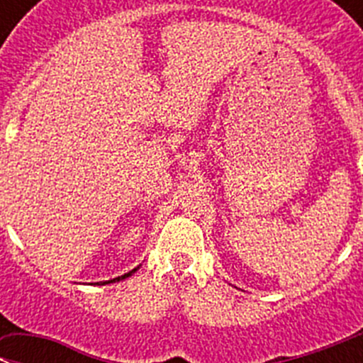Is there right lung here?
<instances>
[{
  "instance_id": "right-lung-1",
  "label": "right lung",
  "mask_w": 363,
  "mask_h": 363,
  "mask_svg": "<svg viewBox=\"0 0 363 363\" xmlns=\"http://www.w3.org/2000/svg\"><path fill=\"white\" fill-rule=\"evenodd\" d=\"M135 271H137V267H135V269H132V271H130V273H125V275L117 277V279H113V280H108V282H103V286H104V284H110V282H119V280H125V279H128V277L132 275V273H135Z\"/></svg>"
}]
</instances>
